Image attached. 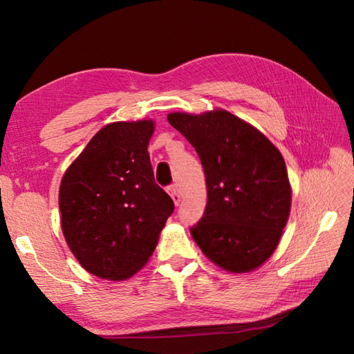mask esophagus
Segmentation results:
<instances>
[{
  "label": "esophagus",
  "instance_id": "1",
  "mask_svg": "<svg viewBox=\"0 0 354 354\" xmlns=\"http://www.w3.org/2000/svg\"><path fill=\"white\" fill-rule=\"evenodd\" d=\"M167 192H169V194L171 196L173 202H175V205H179V202H181V194H179V190L176 189V187L175 185L169 187Z\"/></svg>",
  "mask_w": 354,
  "mask_h": 354
}]
</instances>
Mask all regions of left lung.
Masks as SVG:
<instances>
[{
	"label": "left lung",
	"mask_w": 354,
	"mask_h": 354,
	"mask_svg": "<svg viewBox=\"0 0 354 354\" xmlns=\"http://www.w3.org/2000/svg\"><path fill=\"white\" fill-rule=\"evenodd\" d=\"M169 123L196 150L207 207L192 237L216 266L234 274L260 268L289 221L292 187L284 158L257 127L225 109L170 112Z\"/></svg>",
	"instance_id": "left-lung-1"
}]
</instances>
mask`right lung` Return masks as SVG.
<instances>
[{
    "label": "right lung",
    "instance_id": "right-lung-1",
    "mask_svg": "<svg viewBox=\"0 0 354 354\" xmlns=\"http://www.w3.org/2000/svg\"><path fill=\"white\" fill-rule=\"evenodd\" d=\"M153 131L150 118L103 126L62 176L65 242L80 266L103 280L137 274L175 208L155 184L147 152Z\"/></svg>",
    "mask_w": 354,
    "mask_h": 354
}]
</instances>
